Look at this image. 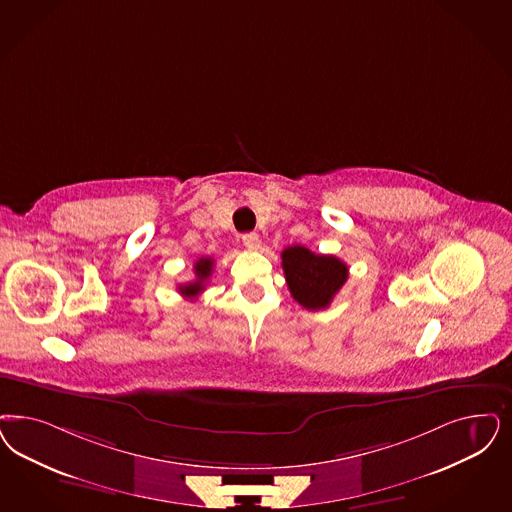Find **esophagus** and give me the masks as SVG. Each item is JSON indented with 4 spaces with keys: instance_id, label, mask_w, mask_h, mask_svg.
Wrapping results in <instances>:
<instances>
[{
    "instance_id": "esophagus-1",
    "label": "esophagus",
    "mask_w": 512,
    "mask_h": 512,
    "mask_svg": "<svg viewBox=\"0 0 512 512\" xmlns=\"http://www.w3.org/2000/svg\"><path fill=\"white\" fill-rule=\"evenodd\" d=\"M242 242L247 249H259L261 247V240H259V234L257 232H246L242 236Z\"/></svg>"
}]
</instances>
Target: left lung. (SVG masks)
Segmentation results:
<instances>
[{
    "mask_svg": "<svg viewBox=\"0 0 512 512\" xmlns=\"http://www.w3.org/2000/svg\"><path fill=\"white\" fill-rule=\"evenodd\" d=\"M282 266L293 299L306 310L327 308L348 280V266L335 255H318L304 246L285 247Z\"/></svg>",
    "mask_w": 512,
    "mask_h": 512,
    "instance_id": "left-lung-1",
    "label": "left lung"
}]
</instances>
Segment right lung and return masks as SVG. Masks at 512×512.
Masks as SVG:
<instances>
[{
	"label": "right lung",
	"instance_id": "1",
	"mask_svg": "<svg viewBox=\"0 0 512 512\" xmlns=\"http://www.w3.org/2000/svg\"><path fill=\"white\" fill-rule=\"evenodd\" d=\"M212 270V257H200V259L194 263V276H196V280L191 283L179 285V287H177L179 293H181L183 297H187V299H196V295L204 291V283L212 276Z\"/></svg>",
	"mask_w": 512,
	"mask_h": 512
}]
</instances>
